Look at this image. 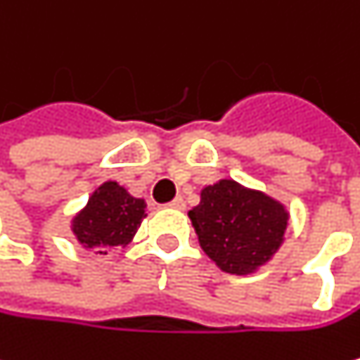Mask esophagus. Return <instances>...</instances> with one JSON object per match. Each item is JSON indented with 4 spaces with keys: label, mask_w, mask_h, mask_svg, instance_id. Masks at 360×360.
Returning <instances> with one entry per match:
<instances>
[{
    "label": "esophagus",
    "mask_w": 360,
    "mask_h": 360,
    "mask_svg": "<svg viewBox=\"0 0 360 360\" xmlns=\"http://www.w3.org/2000/svg\"><path fill=\"white\" fill-rule=\"evenodd\" d=\"M166 207H170V209H179V211H181V209H186V200H184L181 196H179V198H174L172 202H168Z\"/></svg>",
    "instance_id": "obj_1"
}]
</instances>
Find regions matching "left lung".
<instances>
[{
	"label": "left lung",
	"instance_id": "8db88e82",
	"mask_svg": "<svg viewBox=\"0 0 360 360\" xmlns=\"http://www.w3.org/2000/svg\"><path fill=\"white\" fill-rule=\"evenodd\" d=\"M188 215L205 254L233 275L254 273L269 262L288 228L284 205L233 179L207 186Z\"/></svg>",
	"mask_w": 360,
	"mask_h": 360
}]
</instances>
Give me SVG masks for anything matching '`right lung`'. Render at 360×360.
Masks as SVG:
<instances>
[{
    "mask_svg": "<svg viewBox=\"0 0 360 360\" xmlns=\"http://www.w3.org/2000/svg\"><path fill=\"white\" fill-rule=\"evenodd\" d=\"M145 200L127 194L117 181L102 184L72 219V233L83 248L106 254L112 248H125L147 217Z\"/></svg>",
    "mask_w": 360,
    "mask_h": 360,
    "instance_id": "right-lung-1",
    "label": "right lung"
}]
</instances>
